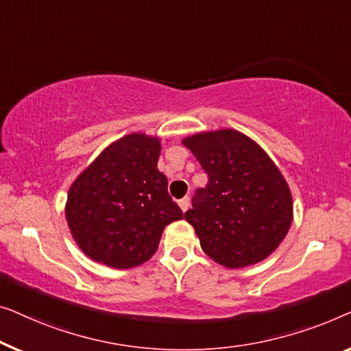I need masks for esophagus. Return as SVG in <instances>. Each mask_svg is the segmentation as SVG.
<instances>
[{"mask_svg": "<svg viewBox=\"0 0 351 351\" xmlns=\"http://www.w3.org/2000/svg\"><path fill=\"white\" fill-rule=\"evenodd\" d=\"M189 204H191L189 197H182L181 200H178V205H180V208H181L182 211H186L187 208H189Z\"/></svg>", "mask_w": 351, "mask_h": 351, "instance_id": "34e87169", "label": "esophagus"}]
</instances>
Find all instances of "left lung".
I'll use <instances>...</instances> for the list:
<instances>
[{"instance_id":"8db88e82","label":"left lung","mask_w":351,"mask_h":351,"mask_svg":"<svg viewBox=\"0 0 351 351\" xmlns=\"http://www.w3.org/2000/svg\"><path fill=\"white\" fill-rule=\"evenodd\" d=\"M208 175L184 219L215 263L240 269L267 258L293 223L288 182L258 143L224 128L182 140Z\"/></svg>"}]
</instances>
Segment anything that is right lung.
<instances>
[{
  "instance_id": "right-lung-1",
  "label": "right lung",
  "mask_w": 351,
  "mask_h": 351,
  "mask_svg": "<svg viewBox=\"0 0 351 351\" xmlns=\"http://www.w3.org/2000/svg\"><path fill=\"white\" fill-rule=\"evenodd\" d=\"M160 140L130 133L106 147L68 192L65 215L88 258L114 269L152 258L165 226L182 219L167 176L157 170Z\"/></svg>"
}]
</instances>
